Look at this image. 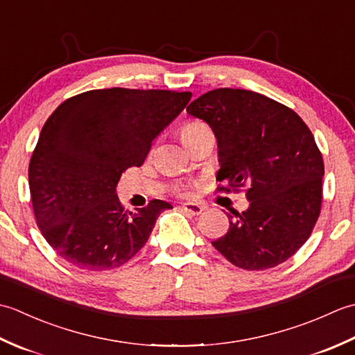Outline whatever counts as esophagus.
I'll list each match as a JSON object with an SVG mask.
<instances>
[{
	"mask_svg": "<svg viewBox=\"0 0 355 355\" xmlns=\"http://www.w3.org/2000/svg\"><path fill=\"white\" fill-rule=\"evenodd\" d=\"M182 209L184 210L186 214L189 215H200L202 210H205V207H202L201 205H198V202H184V205L182 206Z\"/></svg>",
	"mask_w": 355,
	"mask_h": 355,
	"instance_id": "obj_1",
	"label": "esophagus"
}]
</instances>
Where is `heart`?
<instances>
[{
	"label": "heart",
	"mask_w": 355,
	"mask_h": 355,
	"mask_svg": "<svg viewBox=\"0 0 355 355\" xmlns=\"http://www.w3.org/2000/svg\"><path fill=\"white\" fill-rule=\"evenodd\" d=\"M205 126H206L205 123H200V122L189 123V125H186L183 130H182V135H184L187 132H193V131H197V130H201V128H205Z\"/></svg>",
	"instance_id": "1"
}]
</instances>
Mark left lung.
<instances>
[{"instance_id": "8db88e82", "label": "left lung", "mask_w": 355, "mask_h": 355, "mask_svg": "<svg viewBox=\"0 0 355 355\" xmlns=\"http://www.w3.org/2000/svg\"><path fill=\"white\" fill-rule=\"evenodd\" d=\"M212 128L218 182L247 187L243 214L212 245L244 270L276 267L296 253L318 221L323 160L311 131L293 110L248 89L218 88L186 108Z\"/></svg>"}]
</instances>
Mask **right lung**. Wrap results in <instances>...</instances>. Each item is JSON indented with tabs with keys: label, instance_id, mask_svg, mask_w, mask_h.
I'll return each mask as SVG.
<instances>
[{
	"label": "right lung",
	"instance_id": "right-lung-1",
	"mask_svg": "<svg viewBox=\"0 0 355 355\" xmlns=\"http://www.w3.org/2000/svg\"><path fill=\"white\" fill-rule=\"evenodd\" d=\"M192 93L92 89L67 99L42 126L28 166L37 227L56 253L82 270L130 261L169 202L125 212L116 193L125 169L141 166L153 141Z\"/></svg>",
	"mask_w": 355,
	"mask_h": 355
}]
</instances>
